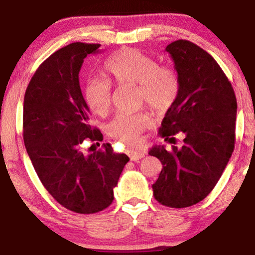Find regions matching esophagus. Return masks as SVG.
I'll return each instance as SVG.
<instances>
[{"mask_svg": "<svg viewBox=\"0 0 255 255\" xmlns=\"http://www.w3.org/2000/svg\"><path fill=\"white\" fill-rule=\"evenodd\" d=\"M128 155H129V158L132 162H136V160H139L143 157L145 156L144 151H142V150H128Z\"/></svg>", "mask_w": 255, "mask_h": 255, "instance_id": "obj_1", "label": "esophagus"}]
</instances>
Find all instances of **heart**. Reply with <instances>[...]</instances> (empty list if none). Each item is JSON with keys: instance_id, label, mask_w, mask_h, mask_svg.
Returning <instances> with one entry per match:
<instances>
[{"instance_id": "1", "label": "heart", "mask_w": 255, "mask_h": 255, "mask_svg": "<svg viewBox=\"0 0 255 255\" xmlns=\"http://www.w3.org/2000/svg\"><path fill=\"white\" fill-rule=\"evenodd\" d=\"M105 70L118 85H137L139 102L156 112H165L173 105L180 89L178 74L170 67H160L152 57L137 49L125 48L105 62ZM84 99L92 112L106 116L112 105V92L107 82L91 80L84 91ZM150 126L146 113L119 114L106 126L111 137L127 148L138 145L139 135Z\"/></svg>"}]
</instances>
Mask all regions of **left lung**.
<instances>
[{
  "label": "left lung",
  "mask_w": 255,
  "mask_h": 255,
  "mask_svg": "<svg viewBox=\"0 0 255 255\" xmlns=\"http://www.w3.org/2000/svg\"><path fill=\"white\" fill-rule=\"evenodd\" d=\"M174 62L180 89L167 110L159 134L168 143L184 136L181 148L150 149L163 164L153 196L171 208H186L202 201L220 180L235 149L237 99L218 63L188 40L165 48Z\"/></svg>",
  "instance_id": "1"
}]
</instances>
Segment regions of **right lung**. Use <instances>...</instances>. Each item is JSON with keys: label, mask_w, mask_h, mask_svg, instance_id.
Masks as SVG:
<instances>
[{"label": "right lung", "mask_w": 255, "mask_h": 255, "mask_svg": "<svg viewBox=\"0 0 255 255\" xmlns=\"http://www.w3.org/2000/svg\"><path fill=\"white\" fill-rule=\"evenodd\" d=\"M99 44L73 42L46 59L24 96L23 137L27 155L47 192L61 206L78 214H95L113 202V189L129 160L110 143L92 152L84 141H103L89 124L90 110L78 74ZM98 143V142H97Z\"/></svg>", "instance_id": "obj_1"}]
</instances>
